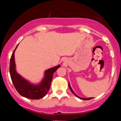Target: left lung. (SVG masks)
<instances>
[{"mask_svg": "<svg viewBox=\"0 0 121 121\" xmlns=\"http://www.w3.org/2000/svg\"><path fill=\"white\" fill-rule=\"evenodd\" d=\"M68 86H69V88H70V90H71V92H72L74 94V95H75V96H76L77 97V98H79V99H82V100H90V99H93V98H81V97H79V96H78V95H77L74 92V91L73 90H72V88H71V86H70V82H68Z\"/></svg>", "mask_w": 121, "mask_h": 121, "instance_id": "obj_1", "label": "left lung"}]
</instances>
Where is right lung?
Wrapping results in <instances>:
<instances>
[{"instance_id":"obj_1","label":"right lung","mask_w":121,"mask_h":121,"mask_svg":"<svg viewBox=\"0 0 121 121\" xmlns=\"http://www.w3.org/2000/svg\"><path fill=\"white\" fill-rule=\"evenodd\" d=\"M13 53L9 63V73L15 88L22 96L28 99H39L47 95L50 88L53 74L59 67L60 65L50 68L44 72V77L40 83L34 84L25 79L17 72L14 59V52Z\"/></svg>"}]
</instances>
